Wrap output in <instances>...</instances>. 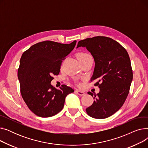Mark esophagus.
<instances>
[{
    "mask_svg": "<svg viewBox=\"0 0 148 148\" xmlns=\"http://www.w3.org/2000/svg\"><path fill=\"white\" fill-rule=\"evenodd\" d=\"M76 92L80 96H83V95H85V92H83V91H81V90H76Z\"/></svg>",
    "mask_w": 148,
    "mask_h": 148,
    "instance_id": "esophagus-1",
    "label": "esophagus"
}]
</instances>
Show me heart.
<instances>
[{
  "instance_id": "obj_1",
  "label": "heart",
  "mask_w": 148,
  "mask_h": 148,
  "mask_svg": "<svg viewBox=\"0 0 148 148\" xmlns=\"http://www.w3.org/2000/svg\"><path fill=\"white\" fill-rule=\"evenodd\" d=\"M91 57L89 54L86 53H84V52H81L80 53L78 54V59L79 60H82V59H86L88 58H90Z\"/></svg>"
}]
</instances>
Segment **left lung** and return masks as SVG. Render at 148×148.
<instances>
[{
	"instance_id": "8db88e82",
	"label": "left lung",
	"mask_w": 148,
	"mask_h": 148,
	"mask_svg": "<svg viewBox=\"0 0 148 148\" xmlns=\"http://www.w3.org/2000/svg\"><path fill=\"white\" fill-rule=\"evenodd\" d=\"M86 47L95 65L91 82L99 88L97 95L88 94L95 101L86 111L90 117L104 119L118 111L125 103L133 80V71L127 50L113 39L98 36L78 42L77 48Z\"/></svg>"
}]
</instances>
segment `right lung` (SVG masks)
Wrapping results in <instances>:
<instances>
[{
	"mask_svg": "<svg viewBox=\"0 0 148 148\" xmlns=\"http://www.w3.org/2000/svg\"><path fill=\"white\" fill-rule=\"evenodd\" d=\"M69 44L51 41L36 43L23 53L18 69L20 92L29 109L42 118L51 117L64 107L66 97L74 90L62 84L60 89L51 84L58 75L62 60L74 49Z\"/></svg>",
	"mask_w": 148,
	"mask_h": 148,
	"instance_id": "right-lung-1",
	"label": "right lung"
}]
</instances>
